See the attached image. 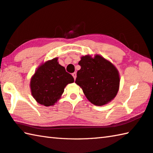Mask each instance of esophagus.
I'll use <instances>...</instances> for the list:
<instances>
[{
    "label": "esophagus",
    "mask_w": 153,
    "mask_h": 153,
    "mask_svg": "<svg viewBox=\"0 0 153 153\" xmlns=\"http://www.w3.org/2000/svg\"><path fill=\"white\" fill-rule=\"evenodd\" d=\"M72 76L74 77V79H76V72H74V73L72 74Z\"/></svg>",
    "instance_id": "obj_1"
}]
</instances>
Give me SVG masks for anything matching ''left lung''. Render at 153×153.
Segmentation results:
<instances>
[{
	"instance_id": "8db88e82",
	"label": "left lung",
	"mask_w": 153,
	"mask_h": 153,
	"mask_svg": "<svg viewBox=\"0 0 153 153\" xmlns=\"http://www.w3.org/2000/svg\"><path fill=\"white\" fill-rule=\"evenodd\" d=\"M78 64L81 69L77 72L75 83L91 104L104 105L117 95L120 87V75L113 63L101 55L81 57Z\"/></svg>"
}]
</instances>
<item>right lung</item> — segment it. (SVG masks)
<instances>
[{"label":"right lung","mask_w":153,"mask_h":153,"mask_svg":"<svg viewBox=\"0 0 153 153\" xmlns=\"http://www.w3.org/2000/svg\"><path fill=\"white\" fill-rule=\"evenodd\" d=\"M55 57L41 63L30 78V88L37 103L45 106L53 105L62 97L65 86L74 79L59 64Z\"/></svg>","instance_id":"obj_1"}]
</instances>
